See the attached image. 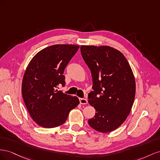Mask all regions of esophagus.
<instances>
[{
    "instance_id": "34e87169",
    "label": "esophagus",
    "mask_w": 160,
    "mask_h": 160,
    "mask_svg": "<svg viewBox=\"0 0 160 160\" xmlns=\"http://www.w3.org/2000/svg\"><path fill=\"white\" fill-rule=\"evenodd\" d=\"M79 100H80V104H86L88 103V100H87V99H86V98H79Z\"/></svg>"
}]
</instances>
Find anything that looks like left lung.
Masks as SVG:
<instances>
[{
    "label": "left lung",
    "mask_w": 160,
    "mask_h": 160,
    "mask_svg": "<svg viewBox=\"0 0 160 160\" xmlns=\"http://www.w3.org/2000/svg\"><path fill=\"white\" fill-rule=\"evenodd\" d=\"M81 54L90 68L93 91L88 102L96 114L88 124L100 133L117 129L129 115L135 97V80L125 57L107 45H81Z\"/></svg>",
    "instance_id": "left-lung-1"
}]
</instances>
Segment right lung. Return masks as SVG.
<instances>
[{"mask_svg":"<svg viewBox=\"0 0 160 160\" xmlns=\"http://www.w3.org/2000/svg\"><path fill=\"white\" fill-rule=\"evenodd\" d=\"M80 46L53 45L39 51L27 66L21 92L25 106L35 123L44 128L63 124L69 112L78 105L77 97L55 90L65 85L63 71Z\"/></svg>","mask_w":160,"mask_h":160,"instance_id":"add662e5","label":"right lung"}]
</instances>
